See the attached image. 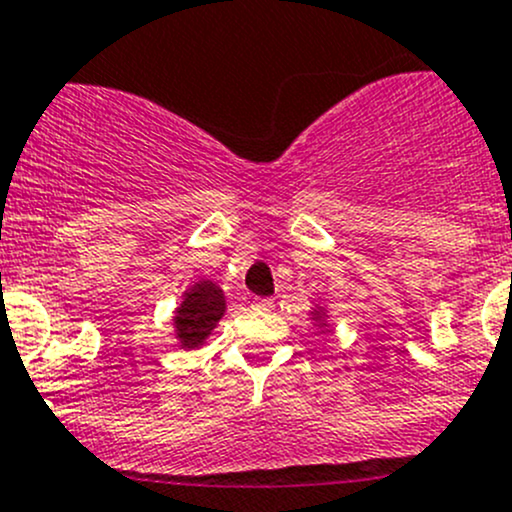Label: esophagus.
I'll list each match as a JSON object with an SVG mask.
<instances>
[{"label":"esophagus","mask_w":512,"mask_h":512,"mask_svg":"<svg viewBox=\"0 0 512 512\" xmlns=\"http://www.w3.org/2000/svg\"><path fill=\"white\" fill-rule=\"evenodd\" d=\"M252 307H255V309H262V312H270V309L275 307V302H272V299H262V297H257V299H252Z\"/></svg>","instance_id":"obj_1"}]
</instances>
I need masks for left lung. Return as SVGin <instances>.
Returning <instances> with one entry per match:
<instances>
[{"instance_id":"obj_1","label":"left lung","mask_w":512,"mask_h":512,"mask_svg":"<svg viewBox=\"0 0 512 512\" xmlns=\"http://www.w3.org/2000/svg\"><path fill=\"white\" fill-rule=\"evenodd\" d=\"M312 322H314V327H319L322 329V332H329V314H327V309L324 307H317L312 312Z\"/></svg>"}]
</instances>
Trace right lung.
Listing matches in <instances>:
<instances>
[{
	"mask_svg": "<svg viewBox=\"0 0 512 512\" xmlns=\"http://www.w3.org/2000/svg\"><path fill=\"white\" fill-rule=\"evenodd\" d=\"M225 292L218 282L198 280L183 292V302L175 307L173 329L180 349L203 347L220 319L225 317Z\"/></svg>",
	"mask_w": 512,
	"mask_h": 512,
	"instance_id": "1",
	"label": "right lung"
}]
</instances>
